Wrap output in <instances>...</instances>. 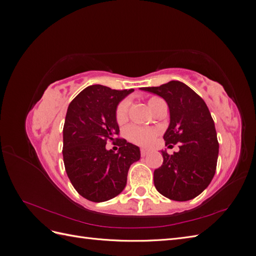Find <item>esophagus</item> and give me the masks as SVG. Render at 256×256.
<instances>
[{
    "mask_svg": "<svg viewBox=\"0 0 256 256\" xmlns=\"http://www.w3.org/2000/svg\"><path fill=\"white\" fill-rule=\"evenodd\" d=\"M150 154V150H146V148H142L141 150V156L142 157H145V156H147V154Z\"/></svg>",
    "mask_w": 256,
    "mask_h": 256,
    "instance_id": "obj_1",
    "label": "esophagus"
}]
</instances>
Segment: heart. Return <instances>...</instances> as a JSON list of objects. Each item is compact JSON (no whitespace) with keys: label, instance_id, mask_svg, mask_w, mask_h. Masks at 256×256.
<instances>
[{"label":"heart","instance_id":"b5f03b06","mask_svg":"<svg viewBox=\"0 0 256 256\" xmlns=\"http://www.w3.org/2000/svg\"><path fill=\"white\" fill-rule=\"evenodd\" d=\"M159 100H161V99H159L157 97H152L148 100V106L150 110H152V108L159 102ZM129 106H130V100L125 99V100H122V102L118 106V108H116L115 116H116V120H118V122L122 124L127 120ZM126 134L131 142H134L138 145H147V144H150L152 141V138L157 136V130L130 126L126 130Z\"/></svg>","mask_w":256,"mask_h":256}]
</instances>
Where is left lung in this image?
<instances>
[{"instance_id":"left-lung-1","label":"left lung","mask_w":256,"mask_h":256,"mask_svg":"<svg viewBox=\"0 0 256 256\" xmlns=\"http://www.w3.org/2000/svg\"><path fill=\"white\" fill-rule=\"evenodd\" d=\"M141 90L166 100L170 125L164 138L166 145L180 143V150L173 154L161 150L164 164L154 172V187L178 202L194 198L210 184L218 160L219 143L210 112L204 100L180 81Z\"/></svg>"}]
</instances>
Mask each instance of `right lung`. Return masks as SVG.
Returning a JSON list of instances; mask_svg holds the SVG:
<instances>
[{
	"mask_svg": "<svg viewBox=\"0 0 256 256\" xmlns=\"http://www.w3.org/2000/svg\"><path fill=\"white\" fill-rule=\"evenodd\" d=\"M134 90L90 85L68 106L63 129L65 170L74 189L92 202L118 196L126 187L130 166L141 158L140 148L125 138L120 140L118 152L106 148L120 132L116 108Z\"/></svg>",
	"mask_w": 256,
	"mask_h": 256,
	"instance_id": "1",
	"label": "right lung"
}]
</instances>
